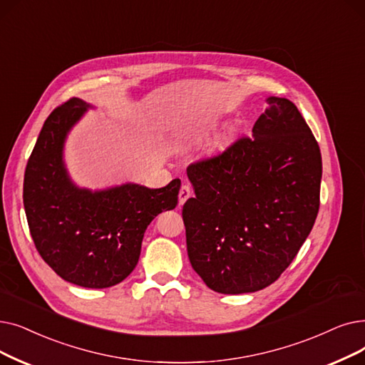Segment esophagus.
<instances>
[{"label": "esophagus", "instance_id": "esophagus-1", "mask_svg": "<svg viewBox=\"0 0 365 365\" xmlns=\"http://www.w3.org/2000/svg\"><path fill=\"white\" fill-rule=\"evenodd\" d=\"M191 195H192L191 186H189L187 183H183L182 187H180V191H179V204H180V205L185 204L187 198H191Z\"/></svg>", "mask_w": 365, "mask_h": 365}]
</instances>
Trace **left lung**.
<instances>
[{"instance_id":"8db88e82","label":"left lung","mask_w":365,"mask_h":365,"mask_svg":"<svg viewBox=\"0 0 365 365\" xmlns=\"http://www.w3.org/2000/svg\"><path fill=\"white\" fill-rule=\"evenodd\" d=\"M267 104L252 137L186 170L195 191L182 210L187 257L220 294L276 282L319 212L318 141L292 101L268 97Z\"/></svg>"}]
</instances>
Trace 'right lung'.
<instances>
[{"instance_id":"obj_1","label":"right lung","mask_w":365,"mask_h":365,"mask_svg":"<svg viewBox=\"0 0 365 365\" xmlns=\"http://www.w3.org/2000/svg\"><path fill=\"white\" fill-rule=\"evenodd\" d=\"M91 107L71 98L46 119L24 179L31 237L44 262L77 287L101 289L130 276L148 225L178 205L180 180L160 189L135 183L89 191L76 186L64 165V143Z\"/></svg>"}]
</instances>
